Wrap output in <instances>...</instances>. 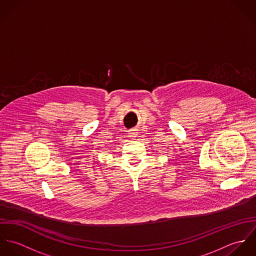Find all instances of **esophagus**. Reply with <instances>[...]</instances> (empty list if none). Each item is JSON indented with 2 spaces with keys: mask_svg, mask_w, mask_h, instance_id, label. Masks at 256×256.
I'll list each match as a JSON object with an SVG mask.
<instances>
[{
  "mask_svg": "<svg viewBox=\"0 0 256 256\" xmlns=\"http://www.w3.org/2000/svg\"><path fill=\"white\" fill-rule=\"evenodd\" d=\"M137 136H138V132H137L136 129H132V130L129 131V137H131L132 139L136 138Z\"/></svg>",
  "mask_w": 256,
  "mask_h": 256,
  "instance_id": "obj_1",
  "label": "esophagus"
}]
</instances>
